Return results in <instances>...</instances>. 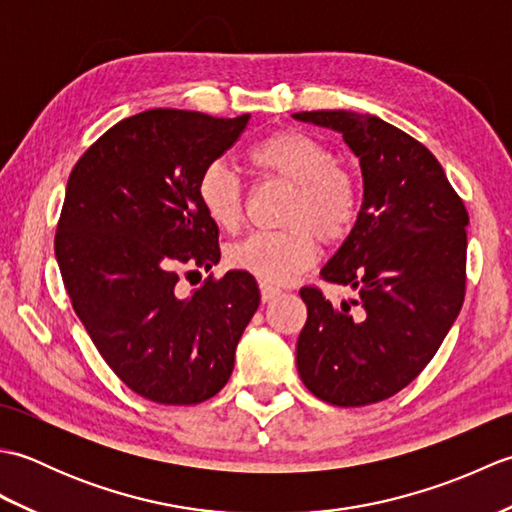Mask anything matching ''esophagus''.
I'll list each match as a JSON object with an SVG mask.
<instances>
[{
    "label": "esophagus",
    "mask_w": 512,
    "mask_h": 512,
    "mask_svg": "<svg viewBox=\"0 0 512 512\" xmlns=\"http://www.w3.org/2000/svg\"><path fill=\"white\" fill-rule=\"evenodd\" d=\"M259 290H262V301H270V299H275L277 295H281V290L277 288V286H270V284H259Z\"/></svg>",
    "instance_id": "34e87169"
}]
</instances>
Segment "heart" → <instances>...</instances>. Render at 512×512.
Returning <instances> with one entry per match:
<instances>
[{"mask_svg": "<svg viewBox=\"0 0 512 512\" xmlns=\"http://www.w3.org/2000/svg\"><path fill=\"white\" fill-rule=\"evenodd\" d=\"M246 158L259 176L288 184L281 231L253 233L228 248V264L270 286H281L306 270L317 255V237L334 246L350 237L361 191L354 176L336 165L334 151L301 129H279L257 140ZM198 200L206 217L226 233L244 224L246 187L224 162L206 165L198 178Z\"/></svg>", "mask_w": 512, "mask_h": 512, "instance_id": "1", "label": "heart"}]
</instances>
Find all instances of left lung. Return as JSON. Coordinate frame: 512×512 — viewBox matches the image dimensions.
<instances>
[{
	"label": "left lung",
	"mask_w": 512,
	"mask_h": 512,
	"mask_svg": "<svg viewBox=\"0 0 512 512\" xmlns=\"http://www.w3.org/2000/svg\"><path fill=\"white\" fill-rule=\"evenodd\" d=\"M292 116L341 132L363 171L354 231L321 270L358 295L334 308L321 288L299 290V376L330 405H374L418 378L458 319L469 213L436 156L402 129L345 110Z\"/></svg>",
	"instance_id": "obj_1"
}]
</instances>
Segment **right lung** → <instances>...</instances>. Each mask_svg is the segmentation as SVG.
<instances>
[{"instance_id":"add662e5","label":"right lung","mask_w":512,"mask_h":512,"mask_svg":"<svg viewBox=\"0 0 512 512\" xmlns=\"http://www.w3.org/2000/svg\"><path fill=\"white\" fill-rule=\"evenodd\" d=\"M248 121L140 112L85 149L68 178L54 235L65 292L112 372L160 405L215 396L259 306L244 270L211 273L187 297L176 290L180 275L220 262V228L202 211L198 178Z\"/></svg>"}]
</instances>
